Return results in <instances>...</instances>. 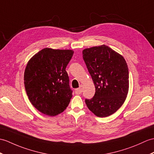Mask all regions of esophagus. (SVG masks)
I'll return each mask as SVG.
<instances>
[{"mask_svg": "<svg viewBox=\"0 0 154 154\" xmlns=\"http://www.w3.org/2000/svg\"><path fill=\"white\" fill-rule=\"evenodd\" d=\"M82 92H83V85H81L79 87V88L75 89V94H80L82 93Z\"/></svg>", "mask_w": 154, "mask_h": 154, "instance_id": "obj_1", "label": "esophagus"}]
</instances>
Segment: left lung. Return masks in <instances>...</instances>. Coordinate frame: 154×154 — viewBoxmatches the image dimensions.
<instances>
[{"instance_id":"left-lung-1","label":"left lung","mask_w":154,"mask_h":154,"mask_svg":"<svg viewBox=\"0 0 154 154\" xmlns=\"http://www.w3.org/2000/svg\"><path fill=\"white\" fill-rule=\"evenodd\" d=\"M83 58L94 82V97L86 99L88 108L99 117L119 109L128 91V69L125 60L104 45L85 48Z\"/></svg>"}]
</instances>
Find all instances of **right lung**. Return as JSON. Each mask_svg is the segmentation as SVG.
<instances>
[{
  "mask_svg": "<svg viewBox=\"0 0 154 154\" xmlns=\"http://www.w3.org/2000/svg\"><path fill=\"white\" fill-rule=\"evenodd\" d=\"M73 53L71 50L45 48L28 62L25 88L32 105L42 113L55 116L68 106L72 91L66 68Z\"/></svg>",
  "mask_w": 154,
  "mask_h": 154,
  "instance_id": "obj_1",
  "label": "right lung"
}]
</instances>
